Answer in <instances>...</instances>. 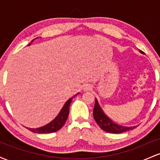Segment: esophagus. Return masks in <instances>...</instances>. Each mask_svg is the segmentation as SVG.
I'll return each instance as SVG.
<instances>
[{
    "mask_svg": "<svg viewBox=\"0 0 160 160\" xmlns=\"http://www.w3.org/2000/svg\"><path fill=\"white\" fill-rule=\"evenodd\" d=\"M92 89V86L90 85H86L85 87H84V90L86 91H88V90H90V89Z\"/></svg>",
    "mask_w": 160,
    "mask_h": 160,
    "instance_id": "obj_1",
    "label": "esophagus"
}]
</instances>
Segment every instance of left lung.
I'll return each mask as SVG.
<instances>
[{
	"label": "left lung",
	"instance_id": "8db88e82",
	"mask_svg": "<svg viewBox=\"0 0 160 160\" xmlns=\"http://www.w3.org/2000/svg\"><path fill=\"white\" fill-rule=\"evenodd\" d=\"M140 52L141 53H144V52H142L141 50H140ZM93 117H94V119L96 121L97 124L100 126V128L104 131L107 132L122 133L135 128V126H133V127H126V126H119V125L114 123L113 121L110 120L107 116L104 114L96 99H95V107L94 109H93Z\"/></svg>",
	"mask_w": 160,
	"mask_h": 160
}]
</instances>
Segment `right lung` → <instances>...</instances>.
<instances>
[{"label": "right lung", "mask_w": 160, "mask_h": 160, "mask_svg": "<svg viewBox=\"0 0 160 160\" xmlns=\"http://www.w3.org/2000/svg\"><path fill=\"white\" fill-rule=\"evenodd\" d=\"M74 97V96H73L72 98L68 99V100L66 102V103L65 104V105L63 106V108H62V109L61 110V111H60V113H58V116H57L52 122H49V124L46 125L45 126H43V127H40L38 128H28V129L29 131L32 132L39 133V134L56 132L58 131L59 129H61L62 126L65 125L66 120H67L68 117L70 104H71V101H72V99Z\"/></svg>", "instance_id": "obj_1"}]
</instances>
